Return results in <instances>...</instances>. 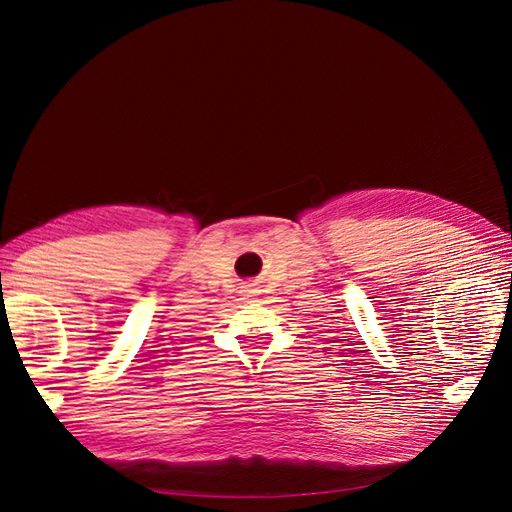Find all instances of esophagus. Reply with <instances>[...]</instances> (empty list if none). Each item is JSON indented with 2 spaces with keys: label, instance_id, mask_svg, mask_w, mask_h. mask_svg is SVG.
Here are the masks:
<instances>
[{
  "label": "esophagus",
  "instance_id": "34e87169",
  "mask_svg": "<svg viewBox=\"0 0 512 512\" xmlns=\"http://www.w3.org/2000/svg\"><path fill=\"white\" fill-rule=\"evenodd\" d=\"M243 294H245L247 299H252V297H258L260 290L256 288V284H245V286H243Z\"/></svg>",
  "mask_w": 512,
  "mask_h": 512
}]
</instances>
